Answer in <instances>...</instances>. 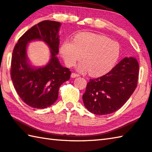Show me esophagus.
Instances as JSON below:
<instances>
[{"label": "esophagus", "mask_w": 152, "mask_h": 152, "mask_svg": "<svg viewBox=\"0 0 152 152\" xmlns=\"http://www.w3.org/2000/svg\"><path fill=\"white\" fill-rule=\"evenodd\" d=\"M78 76H80L79 74H76V73H72L71 74L72 78H76V77H78Z\"/></svg>", "instance_id": "esophagus-1"}]
</instances>
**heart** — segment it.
I'll list each match as a JSON object with an SVG mask.
<instances>
[{
	"instance_id": "obj_1",
	"label": "heart",
	"mask_w": 152,
	"mask_h": 152,
	"mask_svg": "<svg viewBox=\"0 0 152 152\" xmlns=\"http://www.w3.org/2000/svg\"><path fill=\"white\" fill-rule=\"evenodd\" d=\"M60 53L68 67L78 64L77 70L93 76L109 73L119 60L121 48L119 43L107 36L94 33L82 32L75 35L72 41L66 40L60 47Z\"/></svg>"
}]
</instances>
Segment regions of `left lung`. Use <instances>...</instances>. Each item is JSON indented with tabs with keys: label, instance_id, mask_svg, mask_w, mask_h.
Masks as SVG:
<instances>
[{
	"label": "left lung",
	"instance_id": "8db88e82",
	"mask_svg": "<svg viewBox=\"0 0 152 152\" xmlns=\"http://www.w3.org/2000/svg\"><path fill=\"white\" fill-rule=\"evenodd\" d=\"M139 64L125 58L109 73L91 79L82 96L84 107L95 115L113 113L123 107L137 86Z\"/></svg>",
	"mask_w": 152,
	"mask_h": 152
}]
</instances>
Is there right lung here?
Instances as JSON below:
<instances>
[{
    "label": "right lung",
    "mask_w": 152,
    "mask_h": 152,
    "mask_svg": "<svg viewBox=\"0 0 152 152\" xmlns=\"http://www.w3.org/2000/svg\"><path fill=\"white\" fill-rule=\"evenodd\" d=\"M61 23L43 20L27 31L15 45L11 59V77L18 95L25 103L35 109H45L57 101L58 91L70 79L71 72L59 61ZM35 40L45 42L50 49V60L47 65L33 66L27 57L28 43Z\"/></svg>",
    "instance_id": "1"
}]
</instances>
